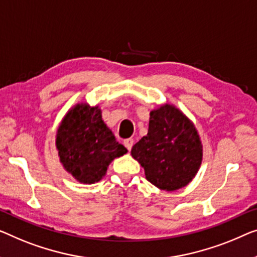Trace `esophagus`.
Instances as JSON below:
<instances>
[{
    "instance_id": "34e87169",
    "label": "esophagus",
    "mask_w": 257,
    "mask_h": 257,
    "mask_svg": "<svg viewBox=\"0 0 257 257\" xmlns=\"http://www.w3.org/2000/svg\"><path fill=\"white\" fill-rule=\"evenodd\" d=\"M123 144H124V147L127 148L128 150L130 151V150H132L133 145H134V140H133V139H127V140H124V141H123Z\"/></svg>"
}]
</instances>
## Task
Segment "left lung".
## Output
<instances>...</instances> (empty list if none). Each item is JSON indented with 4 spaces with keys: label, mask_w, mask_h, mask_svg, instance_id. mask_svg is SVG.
<instances>
[{
    "label": "left lung",
    "mask_w": 257,
    "mask_h": 257,
    "mask_svg": "<svg viewBox=\"0 0 257 257\" xmlns=\"http://www.w3.org/2000/svg\"><path fill=\"white\" fill-rule=\"evenodd\" d=\"M145 178L158 188L177 190L188 185L202 162V144L194 124L178 108L152 110L148 135L132 149Z\"/></svg>",
    "instance_id": "obj_1"
}]
</instances>
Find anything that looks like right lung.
Here are the masks:
<instances>
[{
  "mask_svg": "<svg viewBox=\"0 0 257 257\" xmlns=\"http://www.w3.org/2000/svg\"><path fill=\"white\" fill-rule=\"evenodd\" d=\"M56 148L64 168L83 183L98 182L109 163L128 151L106 127L100 109L85 104L64 116L56 134Z\"/></svg>",
  "mask_w": 257,
  "mask_h": 257,
  "instance_id": "right-lung-1",
  "label": "right lung"
}]
</instances>
